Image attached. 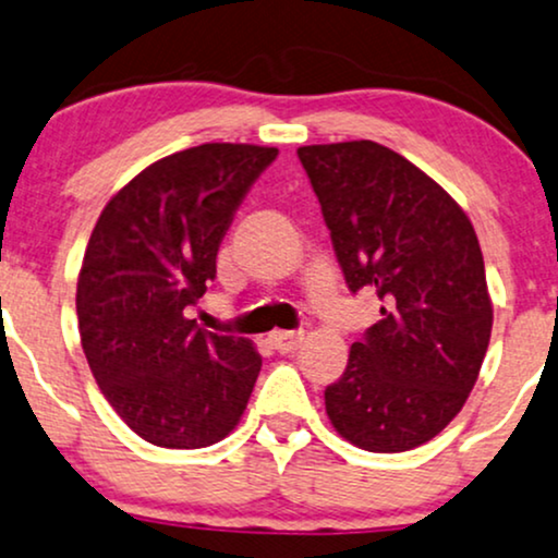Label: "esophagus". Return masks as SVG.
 Here are the masks:
<instances>
[{
    "label": "esophagus",
    "instance_id": "obj_1",
    "mask_svg": "<svg viewBox=\"0 0 558 558\" xmlns=\"http://www.w3.org/2000/svg\"><path fill=\"white\" fill-rule=\"evenodd\" d=\"M303 340H306L303 331H275V335H270L272 350H278L280 355H293L303 344Z\"/></svg>",
    "mask_w": 558,
    "mask_h": 558
}]
</instances>
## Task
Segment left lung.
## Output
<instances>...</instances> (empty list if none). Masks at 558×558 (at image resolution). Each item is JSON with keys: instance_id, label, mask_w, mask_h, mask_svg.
<instances>
[{"instance_id": "8db88e82", "label": "left lung", "mask_w": 558, "mask_h": 558, "mask_svg": "<svg viewBox=\"0 0 558 558\" xmlns=\"http://www.w3.org/2000/svg\"><path fill=\"white\" fill-rule=\"evenodd\" d=\"M299 159L344 283L384 301L324 391L331 425L371 453L417 448L461 412L489 348L476 231L433 178L376 141L301 146Z\"/></svg>"}]
</instances>
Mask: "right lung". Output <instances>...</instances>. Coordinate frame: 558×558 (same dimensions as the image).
I'll use <instances>...</instances> for the list:
<instances>
[{"label": "right lung", "mask_w": 558, "mask_h": 558, "mask_svg": "<svg viewBox=\"0 0 558 558\" xmlns=\"http://www.w3.org/2000/svg\"><path fill=\"white\" fill-rule=\"evenodd\" d=\"M278 149L201 144L110 197L76 283L82 350L118 417L159 448H206L242 420L263 357L187 319L236 208Z\"/></svg>", "instance_id": "1"}]
</instances>
